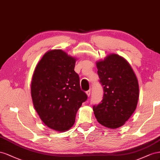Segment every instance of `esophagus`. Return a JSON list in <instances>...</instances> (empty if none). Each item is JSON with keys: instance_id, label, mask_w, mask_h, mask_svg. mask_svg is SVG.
Returning <instances> with one entry per match:
<instances>
[{"instance_id": "obj_1", "label": "esophagus", "mask_w": 160, "mask_h": 160, "mask_svg": "<svg viewBox=\"0 0 160 160\" xmlns=\"http://www.w3.org/2000/svg\"><path fill=\"white\" fill-rule=\"evenodd\" d=\"M86 94H87V96H88V97H90V90H88V91H86Z\"/></svg>"}]
</instances>
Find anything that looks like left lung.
Segmentation results:
<instances>
[{"mask_svg": "<svg viewBox=\"0 0 160 160\" xmlns=\"http://www.w3.org/2000/svg\"><path fill=\"white\" fill-rule=\"evenodd\" d=\"M96 64L104 95L101 102L93 107L94 114L100 125L117 129L125 124L136 109L138 80L129 62L117 54H109Z\"/></svg>", "mask_w": 160, "mask_h": 160, "instance_id": "8db88e82", "label": "left lung"}]
</instances>
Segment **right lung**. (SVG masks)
I'll list each match as a JSON object with an SVG mask.
<instances>
[{"label":"right lung","instance_id":"obj_1","mask_svg":"<svg viewBox=\"0 0 160 160\" xmlns=\"http://www.w3.org/2000/svg\"><path fill=\"white\" fill-rule=\"evenodd\" d=\"M76 58L62 49L45 53L36 66L31 85L33 106L49 128L66 131L75 122L76 112L87 95L82 91L74 71Z\"/></svg>","mask_w":160,"mask_h":160}]
</instances>
